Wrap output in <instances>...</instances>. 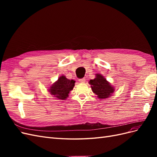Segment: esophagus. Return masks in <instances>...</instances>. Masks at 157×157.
Returning a JSON list of instances; mask_svg holds the SVG:
<instances>
[{"label": "esophagus", "instance_id": "esophagus-1", "mask_svg": "<svg viewBox=\"0 0 157 157\" xmlns=\"http://www.w3.org/2000/svg\"><path fill=\"white\" fill-rule=\"evenodd\" d=\"M78 81H79V82H80V83H84L85 81H86V79H85L84 78H81V79H79Z\"/></svg>", "mask_w": 157, "mask_h": 157}]
</instances>
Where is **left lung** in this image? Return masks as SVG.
I'll return each instance as SVG.
<instances>
[{
    "mask_svg": "<svg viewBox=\"0 0 157 157\" xmlns=\"http://www.w3.org/2000/svg\"><path fill=\"white\" fill-rule=\"evenodd\" d=\"M89 84L91 85L90 86L92 92L97 95L98 98L99 99H105L111 97L115 92V87L99 73L96 74V77L90 80Z\"/></svg>",
    "mask_w": 157,
    "mask_h": 157,
    "instance_id": "obj_1",
    "label": "left lung"
}]
</instances>
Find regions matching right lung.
I'll return each mask as SVG.
<instances>
[{"label": "right lung", "mask_w": 157, "mask_h": 157, "mask_svg": "<svg viewBox=\"0 0 157 157\" xmlns=\"http://www.w3.org/2000/svg\"><path fill=\"white\" fill-rule=\"evenodd\" d=\"M75 80H69L66 78L65 75H61L48 87V91L52 97L56 99L65 100L69 97V92L73 90L75 86Z\"/></svg>", "instance_id": "obj_1"}]
</instances>
